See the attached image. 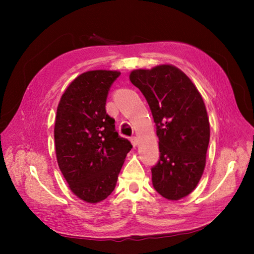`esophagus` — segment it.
I'll return each instance as SVG.
<instances>
[{
	"mask_svg": "<svg viewBox=\"0 0 254 254\" xmlns=\"http://www.w3.org/2000/svg\"><path fill=\"white\" fill-rule=\"evenodd\" d=\"M131 143L133 144V147H136V145L139 144V139H137L136 136H132L131 137Z\"/></svg>",
	"mask_w": 254,
	"mask_h": 254,
	"instance_id": "obj_1",
	"label": "esophagus"
}]
</instances>
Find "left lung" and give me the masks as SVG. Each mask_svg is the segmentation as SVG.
<instances>
[{
	"label": "left lung",
	"mask_w": 254,
	"mask_h": 254,
	"mask_svg": "<svg viewBox=\"0 0 254 254\" xmlns=\"http://www.w3.org/2000/svg\"><path fill=\"white\" fill-rule=\"evenodd\" d=\"M128 78L144 95L157 124L160 160L151 169L153 187L167 199H182L196 188L206 165L210 128L203 97L169 64L134 69Z\"/></svg>",
	"instance_id": "8db88e82"
}]
</instances>
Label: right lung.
I'll return each instance as SVG.
<instances>
[{"label":"right lung","instance_id":"1","mask_svg":"<svg viewBox=\"0 0 254 254\" xmlns=\"http://www.w3.org/2000/svg\"><path fill=\"white\" fill-rule=\"evenodd\" d=\"M118 70L85 71L60 97L55 120V149L59 169L72 194L88 204L111 195L132 148L115 131L106 113V97Z\"/></svg>","mask_w":254,"mask_h":254}]
</instances>
